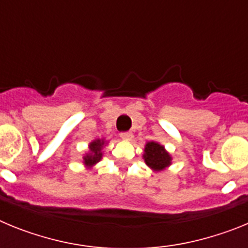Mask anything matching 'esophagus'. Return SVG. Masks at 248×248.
<instances>
[{"instance_id": "esophagus-1", "label": "esophagus", "mask_w": 248, "mask_h": 248, "mask_svg": "<svg viewBox=\"0 0 248 248\" xmlns=\"http://www.w3.org/2000/svg\"><path fill=\"white\" fill-rule=\"evenodd\" d=\"M120 137H122L123 139L129 140L133 138V133H131V131H122V133H120Z\"/></svg>"}]
</instances>
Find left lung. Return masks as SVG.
<instances>
[{"label": "left lung", "instance_id": "left-lung-1", "mask_svg": "<svg viewBox=\"0 0 248 248\" xmlns=\"http://www.w3.org/2000/svg\"><path fill=\"white\" fill-rule=\"evenodd\" d=\"M144 151H145L144 160H145L146 165L153 170L160 171L171 164V156L169 155L168 151L164 149L163 145H160L155 141H149L145 145Z\"/></svg>", "mask_w": 248, "mask_h": 248}]
</instances>
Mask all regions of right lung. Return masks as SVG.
<instances>
[{"mask_svg":"<svg viewBox=\"0 0 248 248\" xmlns=\"http://www.w3.org/2000/svg\"><path fill=\"white\" fill-rule=\"evenodd\" d=\"M104 145V140H94L93 143H91L89 149H91V153L85 155L83 157L84 160V164L87 166H92L94 164H97L100 159H102V148Z\"/></svg>","mask_w":248,"mask_h":248,"instance_id":"obj_1","label":"right lung"}]
</instances>
